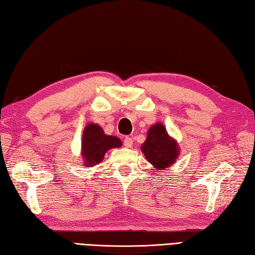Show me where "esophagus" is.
Segmentation results:
<instances>
[{"label": "esophagus", "instance_id": "obj_1", "mask_svg": "<svg viewBox=\"0 0 255 255\" xmlns=\"http://www.w3.org/2000/svg\"><path fill=\"white\" fill-rule=\"evenodd\" d=\"M132 143H133V140L130 137H126L125 139H124V145H125L126 147H131Z\"/></svg>", "mask_w": 255, "mask_h": 255}]
</instances>
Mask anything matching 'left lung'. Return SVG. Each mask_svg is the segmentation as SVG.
I'll list each match as a JSON object with an SVG mask.
<instances>
[{"instance_id": "1", "label": "left lung", "mask_w": 255, "mask_h": 255, "mask_svg": "<svg viewBox=\"0 0 255 255\" xmlns=\"http://www.w3.org/2000/svg\"><path fill=\"white\" fill-rule=\"evenodd\" d=\"M141 151L157 170L169 167L179 155L177 141L169 137L162 123H156L150 127L146 140L141 145Z\"/></svg>"}]
</instances>
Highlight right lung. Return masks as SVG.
Wrapping results in <instances>:
<instances>
[{
    "label": "right lung",
    "instance_id": "add662e5",
    "mask_svg": "<svg viewBox=\"0 0 255 255\" xmlns=\"http://www.w3.org/2000/svg\"><path fill=\"white\" fill-rule=\"evenodd\" d=\"M120 138L105 134L98 124H89L82 133L81 155L86 167L93 166L103 161L105 153L113 147L122 146Z\"/></svg>",
    "mask_w": 255,
    "mask_h": 255
}]
</instances>
